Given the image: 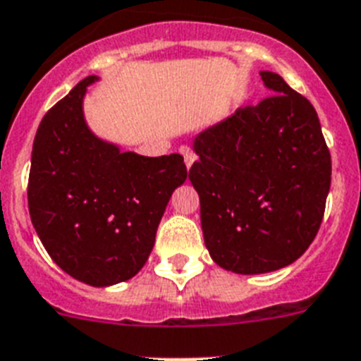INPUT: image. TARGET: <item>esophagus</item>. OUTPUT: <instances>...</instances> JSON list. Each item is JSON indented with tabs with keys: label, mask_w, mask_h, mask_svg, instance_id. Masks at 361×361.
I'll use <instances>...</instances> for the list:
<instances>
[{
	"label": "esophagus",
	"mask_w": 361,
	"mask_h": 361,
	"mask_svg": "<svg viewBox=\"0 0 361 361\" xmlns=\"http://www.w3.org/2000/svg\"><path fill=\"white\" fill-rule=\"evenodd\" d=\"M181 154H183V159H185V165H187V169H190V166H192V163L196 161V154L192 152V150H190V148H187V147H183L180 150Z\"/></svg>",
	"instance_id": "esophagus-1"
}]
</instances>
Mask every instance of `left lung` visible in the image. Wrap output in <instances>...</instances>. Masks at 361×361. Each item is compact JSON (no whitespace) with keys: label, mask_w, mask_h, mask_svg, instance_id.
<instances>
[{"label":"left lung","mask_w":361,"mask_h":361,"mask_svg":"<svg viewBox=\"0 0 361 361\" xmlns=\"http://www.w3.org/2000/svg\"><path fill=\"white\" fill-rule=\"evenodd\" d=\"M260 78L271 95L200 132L189 171L209 255L242 275L281 269L308 250L332 172L314 106L277 73Z\"/></svg>","instance_id":"left-lung-1"}]
</instances>
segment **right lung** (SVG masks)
Segmentation results:
<instances>
[{"instance_id":"1","label":"right lung","mask_w":361,"mask_h":361,"mask_svg":"<svg viewBox=\"0 0 361 361\" xmlns=\"http://www.w3.org/2000/svg\"><path fill=\"white\" fill-rule=\"evenodd\" d=\"M92 75L44 115L32 143L29 213L60 268L90 286L134 277L154 247L183 156L147 157L97 137L84 119Z\"/></svg>"}]
</instances>
